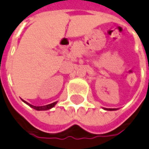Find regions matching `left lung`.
I'll list each match as a JSON object with an SVG mask.
<instances>
[{"label":"left lung","mask_w":149,"mask_h":149,"mask_svg":"<svg viewBox=\"0 0 149 149\" xmlns=\"http://www.w3.org/2000/svg\"><path fill=\"white\" fill-rule=\"evenodd\" d=\"M109 110H114V109H109Z\"/></svg>","instance_id":"left-lung-1"}]
</instances>
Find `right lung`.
<instances>
[{
  "instance_id": "add662e5",
  "label": "right lung",
  "mask_w": 149,
  "mask_h": 149,
  "mask_svg": "<svg viewBox=\"0 0 149 149\" xmlns=\"http://www.w3.org/2000/svg\"><path fill=\"white\" fill-rule=\"evenodd\" d=\"M24 102H25V101H24ZM25 103H26L27 104H28L30 107H32V109H36V110H38V111H41V110H48V109L53 108L54 106L56 104V103H57V102H54V103H52V104H48V105H45V106H33V105L28 104V103H27V102H25Z\"/></svg>"
}]
</instances>
